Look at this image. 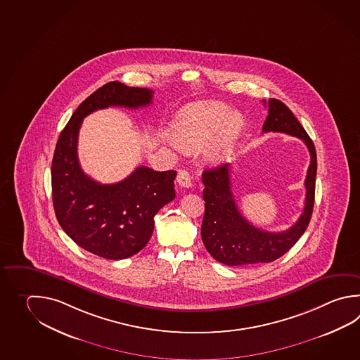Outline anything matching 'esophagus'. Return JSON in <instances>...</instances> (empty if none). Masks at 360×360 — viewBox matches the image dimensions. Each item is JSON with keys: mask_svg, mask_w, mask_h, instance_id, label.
Returning a JSON list of instances; mask_svg holds the SVG:
<instances>
[{"mask_svg": "<svg viewBox=\"0 0 360 360\" xmlns=\"http://www.w3.org/2000/svg\"><path fill=\"white\" fill-rule=\"evenodd\" d=\"M176 184H179L181 187L188 188L191 186V176L187 170H179L178 176H176Z\"/></svg>", "mask_w": 360, "mask_h": 360, "instance_id": "34e87169", "label": "esophagus"}]
</instances>
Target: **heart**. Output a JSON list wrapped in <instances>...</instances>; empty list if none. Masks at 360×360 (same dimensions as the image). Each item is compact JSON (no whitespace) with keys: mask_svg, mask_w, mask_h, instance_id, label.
I'll list each match as a JSON object with an SVG mask.
<instances>
[{"mask_svg":"<svg viewBox=\"0 0 360 360\" xmlns=\"http://www.w3.org/2000/svg\"><path fill=\"white\" fill-rule=\"evenodd\" d=\"M243 119L224 103H196L186 106L176 117V136L186 150H198L220 132L212 158L228 154L243 131ZM174 143V142H172Z\"/></svg>","mask_w":360,"mask_h":360,"instance_id":"b5f03b06","label":"heart"}]
</instances>
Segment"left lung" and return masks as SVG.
Returning a JSON list of instances; mask_svg holds the SVG:
<instances>
[{"label": "left lung", "mask_w": 360, "mask_h": 360, "mask_svg": "<svg viewBox=\"0 0 360 360\" xmlns=\"http://www.w3.org/2000/svg\"><path fill=\"white\" fill-rule=\"evenodd\" d=\"M263 103L265 101L263 100ZM281 132L304 141L310 153V165L305 178L304 212L292 227L282 232H266L243 218L231 190V165L205 169L202 173L205 214L201 238L209 254L219 263L240 265L271 263L285 255L297 243L313 213L316 195V154L313 141L285 103L276 98L268 101V117L263 133Z\"/></svg>", "instance_id": "obj_1"}]
</instances>
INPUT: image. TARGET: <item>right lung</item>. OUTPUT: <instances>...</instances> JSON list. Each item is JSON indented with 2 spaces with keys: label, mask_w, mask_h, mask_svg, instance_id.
Returning <instances> with one entry per match:
<instances>
[{
  "label": "right lung",
  "mask_w": 360,
  "mask_h": 360,
  "mask_svg": "<svg viewBox=\"0 0 360 360\" xmlns=\"http://www.w3.org/2000/svg\"><path fill=\"white\" fill-rule=\"evenodd\" d=\"M153 91L109 82L89 96L60 133L52 159L53 209L74 243L97 257L127 259L146 246L154 217L176 198V170L139 167L122 182L101 184L78 162L77 143L83 119L109 106L139 109L153 103Z\"/></svg>",
  "instance_id": "add662e5"
}]
</instances>
